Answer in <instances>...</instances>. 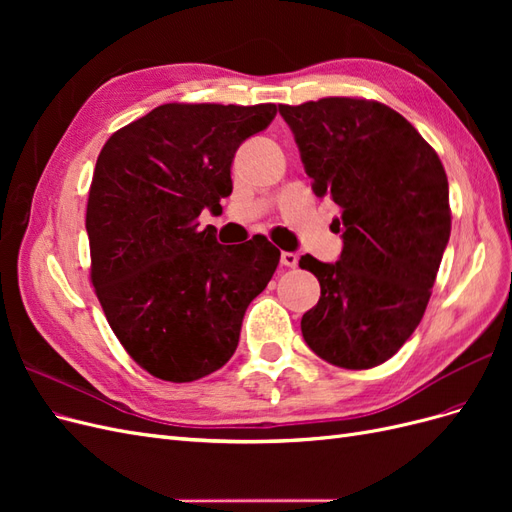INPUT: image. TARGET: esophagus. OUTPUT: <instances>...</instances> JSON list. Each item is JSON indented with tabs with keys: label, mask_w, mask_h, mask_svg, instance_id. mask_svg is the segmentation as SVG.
<instances>
[{
	"label": "esophagus",
	"mask_w": 512,
	"mask_h": 512,
	"mask_svg": "<svg viewBox=\"0 0 512 512\" xmlns=\"http://www.w3.org/2000/svg\"><path fill=\"white\" fill-rule=\"evenodd\" d=\"M280 262L284 267H290V269H294L299 265V256L294 254V252H282V256H280Z\"/></svg>",
	"instance_id": "34e87169"
}]
</instances>
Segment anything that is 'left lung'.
<instances>
[{"mask_svg":"<svg viewBox=\"0 0 512 512\" xmlns=\"http://www.w3.org/2000/svg\"><path fill=\"white\" fill-rule=\"evenodd\" d=\"M318 198L339 207L337 262L301 256L320 282L305 344L344 369L376 367L421 322L451 237L448 179L425 138L374 100L280 104Z\"/></svg>","mask_w":512,"mask_h":512,"instance_id":"1","label":"left lung"}]
</instances>
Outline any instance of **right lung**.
<instances>
[{
    "instance_id": "add662e5",
    "label": "right lung",
    "mask_w": 512,
    "mask_h": 512,
    "mask_svg": "<svg viewBox=\"0 0 512 512\" xmlns=\"http://www.w3.org/2000/svg\"><path fill=\"white\" fill-rule=\"evenodd\" d=\"M275 104H162L102 147L87 200L91 282L108 324L151 376L192 382L237 350L245 309L280 250L267 237L222 245L198 224L230 196L239 145Z\"/></svg>"
}]
</instances>
